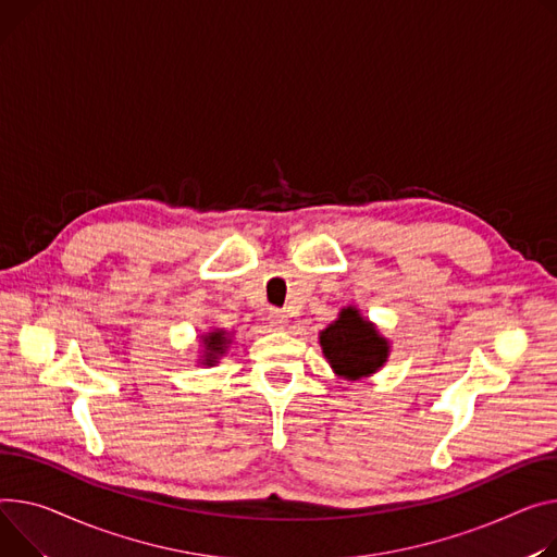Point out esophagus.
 Wrapping results in <instances>:
<instances>
[{"mask_svg": "<svg viewBox=\"0 0 557 557\" xmlns=\"http://www.w3.org/2000/svg\"><path fill=\"white\" fill-rule=\"evenodd\" d=\"M269 322L273 329H286L288 324V315L284 311H271L269 313Z\"/></svg>", "mask_w": 557, "mask_h": 557, "instance_id": "obj_1", "label": "esophagus"}]
</instances>
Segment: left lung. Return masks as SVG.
<instances>
[{
	"mask_svg": "<svg viewBox=\"0 0 557 557\" xmlns=\"http://www.w3.org/2000/svg\"><path fill=\"white\" fill-rule=\"evenodd\" d=\"M318 343L333 374L345 381L374 376L392 351L379 326L354 305L343 307L338 318L320 331Z\"/></svg>",
	"mask_w": 557,
	"mask_h": 557,
	"instance_id": "left-lung-1",
	"label": "left lung"
}]
</instances>
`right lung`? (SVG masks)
Instances as JSON below:
<instances>
[{
  "label": "right lung",
  "mask_w": 557,
  "mask_h": 557,
  "mask_svg": "<svg viewBox=\"0 0 557 557\" xmlns=\"http://www.w3.org/2000/svg\"><path fill=\"white\" fill-rule=\"evenodd\" d=\"M199 343H201V351H199L197 362L206 364V367H214L221 360V356H226L228 347L233 345V333L226 329L212 326L206 333H201Z\"/></svg>",
  "instance_id": "1"
}]
</instances>
